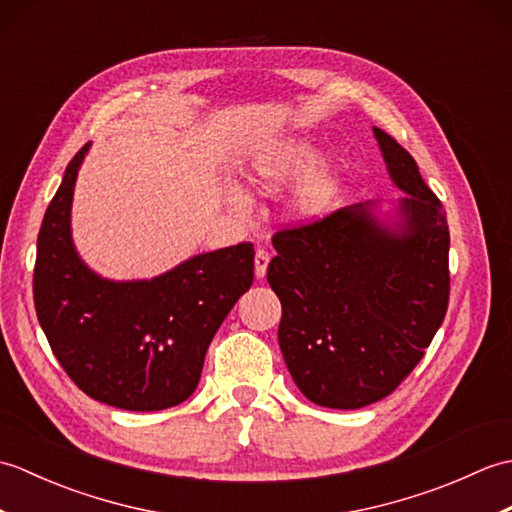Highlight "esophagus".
<instances>
[{"label": "esophagus", "instance_id": "34e87169", "mask_svg": "<svg viewBox=\"0 0 512 512\" xmlns=\"http://www.w3.org/2000/svg\"><path fill=\"white\" fill-rule=\"evenodd\" d=\"M268 264H270V253H268V250L257 248V253H255V275H257L259 279H262V277L266 275Z\"/></svg>", "mask_w": 512, "mask_h": 512}]
</instances>
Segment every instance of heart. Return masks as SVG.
I'll return each instance as SVG.
<instances>
[{
  "mask_svg": "<svg viewBox=\"0 0 512 512\" xmlns=\"http://www.w3.org/2000/svg\"><path fill=\"white\" fill-rule=\"evenodd\" d=\"M312 158H314L312 145L286 143L275 151H268V154L255 158L253 167H250V173H248V182L259 191H266V193L277 191L279 187H284V184L295 180L301 171H306ZM330 193H332L330 173L325 169L314 171L299 193L301 211L306 213L319 211L321 206L328 202ZM233 206L239 213L248 211V204L242 195H233Z\"/></svg>",
  "mask_w": 512,
  "mask_h": 512,
  "instance_id": "1",
  "label": "heart"
}]
</instances>
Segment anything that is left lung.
<instances>
[{"mask_svg":"<svg viewBox=\"0 0 512 512\" xmlns=\"http://www.w3.org/2000/svg\"><path fill=\"white\" fill-rule=\"evenodd\" d=\"M400 191L398 222L374 202L277 231L268 284L279 347L301 394L330 409L389 396L420 363L449 308V224L416 160L374 127Z\"/></svg>","mask_w":512,"mask_h":512,"instance_id":"1","label":"left lung"}]
</instances>
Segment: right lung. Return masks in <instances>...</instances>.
Wrapping results in <instances>:
<instances>
[{
  "label": "right lung",
  "mask_w": 512,
  "mask_h": 512,
  "mask_svg": "<svg viewBox=\"0 0 512 512\" xmlns=\"http://www.w3.org/2000/svg\"><path fill=\"white\" fill-rule=\"evenodd\" d=\"M88 149L70 160L43 215L32 277L37 319L65 374L90 398L129 411L176 407L198 387L217 328L253 284V244L195 255L154 279L99 277L70 233Z\"/></svg>",
  "instance_id": "obj_1"
}]
</instances>
